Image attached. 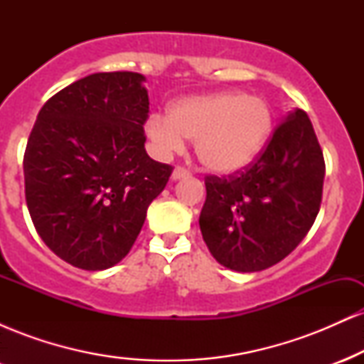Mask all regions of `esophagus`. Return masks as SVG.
<instances>
[{
	"instance_id": "1",
	"label": "esophagus",
	"mask_w": 364,
	"mask_h": 364,
	"mask_svg": "<svg viewBox=\"0 0 364 364\" xmlns=\"http://www.w3.org/2000/svg\"><path fill=\"white\" fill-rule=\"evenodd\" d=\"M190 171L186 168H176L173 171V179H181V178H188L190 176Z\"/></svg>"
}]
</instances>
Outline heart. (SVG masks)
Listing matches in <instances>:
<instances>
[{"mask_svg":"<svg viewBox=\"0 0 364 364\" xmlns=\"http://www.w3.org/2000/svg\"><path fill=\"white\" fill-rule=\"evenodd\" d=\"M274 114L262 97L220 92L181 99L169 114L149 116L145 132L162 156L195 140L198 161L214 173H235L257 159L269 140Z\"/></svg>","mask_w":364,"mask_h":364,"instance_id":"heart-1","label":"heart"}]
</instances>
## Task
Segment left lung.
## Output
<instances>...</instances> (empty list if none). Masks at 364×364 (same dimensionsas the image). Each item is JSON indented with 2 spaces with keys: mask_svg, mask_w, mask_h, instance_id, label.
Segmentation results:
<instances>
[{
  "mask_svg": "<svg viewBox=\"0 0 364 364\" xmlns=\"http://www.w3.org/2000/svg\"><path fill=\"white\" fill-rule=\"evenodd\" d=\"M325 161L303 109L289 112L252 164L207 176L200 231L208 252L236 272H258L286 258L315 223Z\"/></svg>",
  "mask_w": 364,
  "mask_h": 364,
  "instance_id": "8db88e82",
  "label": "left lung"
}]
</instances>
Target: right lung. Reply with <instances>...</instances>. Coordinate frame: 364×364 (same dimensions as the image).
Segmentation results:
<instances>
[{
  "mask_svg": "<svg viewBox=\"0 0 364 364\" xmlns=\"http://www.w3.org/2000/svg\"><path fill=\"white\" fill-rule=\"evenodd\" d=\"M145 77L94 73L54 94L23 156L37 235L61 260L104 270L127 257L173 166L145 152Z\"/></svg>",
  "mask_w": 364,
  "mask_h": 364,
  "instance_id": "add662e5",
  "label": "right lung"
}]
</instances>
